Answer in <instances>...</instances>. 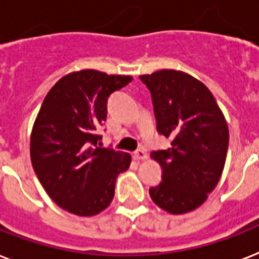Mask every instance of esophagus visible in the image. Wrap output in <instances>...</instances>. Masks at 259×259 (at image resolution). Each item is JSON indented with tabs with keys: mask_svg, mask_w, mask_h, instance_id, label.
I'll use <instances>...</instances> for the list:
<instances>
[{
	"mask_svg": "<svg viewBox=\"0 0 259 259\" xmlns=\"http://www.w3.org/2000/svg\"><path fill=\"white\" fill-rule=\"evenodd\" d=\"M133 157L134 159H137V161H144V159L148 158V155H146L145 150H142V149H138L137 151H134Z\"/></svg>",
	"mask_w": 259,
	"mask_h": 259,
	"instance_id": "esophagus-1",
	"label": "esophagus"
}]
</instances>
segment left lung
I'll use <instances>...</instances> for the list:
<instances>
[{
    "label": "left lung",
    "mask_w": 259,
    "mask_h": 259,
    "mask_svg": "<svg viewBox=\"0 0 259 259\" xmlns=\"http://www.w3.org/2000/svg\"><path fill=\"white\" fill-rule=\"evenodd\" d=\"M140 78L150 90L158 133L171 140L170 148L150 154L162 169V181L149 194L170 214L193 211L221 180L228 122L211 92L193 75L162 69Z\"/></svg>",
    "instance_id": "8db88e82"
}]
</instances>
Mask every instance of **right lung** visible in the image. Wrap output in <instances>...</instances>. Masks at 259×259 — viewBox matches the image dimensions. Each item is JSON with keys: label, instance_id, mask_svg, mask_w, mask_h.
I'll return each instance as SVG.
<instances>
[{"label": "right lung", "instance_id": "obj_1", "mask_svg": "<svg viewBox=\"0 0 259 259\" xmlns=\"http://www.w3.org/2000/svg\"><path fill=\"white\" fill-rule=\"evenodd\" d=\"M133 79L83 69L71 71L46 94L30 134V159L39 182L57 205L92 217L113 201L115 181L132 155L100 148L97 130L106 121L108 98Z\"/></svg>", "mask_w": 259, "mask_h": 259}]
</instances>
